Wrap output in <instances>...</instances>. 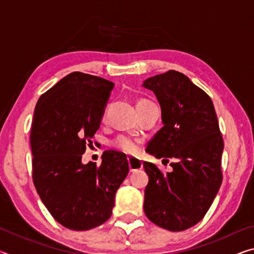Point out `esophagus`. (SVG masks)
<instances>
[{"label":"esophagus","mask_w":254,"mask_h":254,"mask_svg":"<svg viewBox=\"0 0 254 254\" xmlns=\"http://www.w3.org/2000/svg\"><path fill=\"white\" fill-rule=\"evenodd\" d=\"M127 162H128V168H130L131 173H134V171L143 168L142 161L136 158H127Z\"/></svg>","instance_id":"34e87169"}]
</instances>
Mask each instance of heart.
Here are the masks:
<instances>
[{
  "label": "heart",
  "instance_id": "heart-1",
  "mask_svg": "<svg viewBox=\"0 0 254 254\" xmlns=\"http://www.w3.org/2000/svg\"><path fill=\"white\" fill-rule=\"evenodd\" d=\"M142 102H147V101L140 100L136 104H139V103H142ZM105 113L106 111H104L103 117H105ZM113 145L117 149H119L120 151H122L127 154H134L139 151V144H137L136 141L127 135H119L117 139L114 140Z\"/></svg>",
  "mask_w": 254,
  "mask_h": 254
}]
</instances>
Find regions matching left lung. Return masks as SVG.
I'll return each mask as SVG.
<instances>
[{"label": "left lung", "instance_id": "obj_1", "mask_svg": "<svg viewBox=\"0 0 254 254\" xmlns=\"http://www.w3.org/2000/svg\"><path fill=\"white\" fill-rule=\"evenodd\" d=\"M142 86L156 95L163 124L145 151L174 161L167 175L153 163L143 162L149 176L144 213L162 229L187 230L205 216L222 184L224 142L213 102L176 70L150 77Z\"/></svg>", "mask_w": 254, "mask_h": 254}]
</instances>
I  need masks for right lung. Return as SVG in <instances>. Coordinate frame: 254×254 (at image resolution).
I'll return each instance as SVG.
<instances>
[{
  "label": "right lung",
  "mask_w": 254,
  "mask_h": 254,
  "mask_svg": "<svg viewBox=\"0 0 254 254\" xmlns=\"http://www.w3.org/2000/svg\"><path fill=\"white\" fill-rule=\"evenodd\" d=\"M113 87L110 80L75 71L41 95L34 109V187L55 220L69 230L87 231L109 220L128 174L127 156L114 150L103 152L100 166L81 162Z\"/></svg>",
  "instance_id": "obj_1"
}]
</instances>
